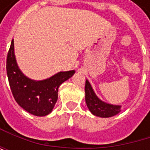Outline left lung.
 I'll list each match as a JSON object with an SVG mask.
<instances>
[{
  "instance_id": "8db88e82",
  "label": "left lung",
  "mask_w": 150,
  "mask_h": 150,
  "mask_svg": "<svg viewBox=\"0 0 150 150\" xmlns=\"http://www.w3.org/2000/svg\"><path fill=\"white\" fill-rule=\"evenodd\" d=\"M85 101L89 111L96 116L108 118L119 114L122 110L121 105L110 104L101 100L88 80L85 83Z\"/></svg>"
}]
</instances>
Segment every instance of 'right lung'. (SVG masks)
<instances>
[{"label":"right lung","instance_id":"add662e5","mask_svg":"<svg viewBox=\"0 0 150 150\" xmlns=\"http://www.w3.org/2000/svg\"><path fill=\"white\" fill-rule=\"evenodd\" d=\"M75 70L61 71L44 80H33L20 69L15 54L14 40L7 57V75L16 103L24 110L36 116L50 114L58 99V88Z\"/></svg>","mask_w":150,"mask_h":150}]
</instances>
